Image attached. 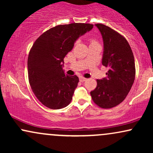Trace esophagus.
<instances>
[{
  "mask_svg": "<svg viewBox=\"0 0 153 153\" xmlns=\"http://www.w3.org/2000/svg\"><path fill=\"white\" fill-rule=\"evenodd\" d=\"M87 79L86 78H83V77H81V78H80V82H85V80H86Z\"/></svg>",
  "mask_w": 153,
  "mask_h": 153,
  "instance_id": "esophagus-1",
  "label": "esophagus"
}]
</instances>
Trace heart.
<instances>
[{"instance_id": "1", "label": "heart", "mask_w": 153, "mask_h": 153, "mask_svg": "<svg viewBox=\"0 0 153 153\" xmlns=\"http://www.w3.org/2000/svg\"><path fill=\"white\" fill-rule=\"evenodd\" d=\"M90 44H91V45H94V44H99V43H98V42L96 41L95 39H90Z\"/></svg>"}]
</instances>
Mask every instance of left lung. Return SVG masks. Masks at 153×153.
Instances as JSON below:
<instances>
[{
  "mask_svg": "<svg viewBox=\"0 0 153 153\" xmlns=\"http://www.w3.org/2000/svg\"><path fill=\"white\" fill-rule=\"evenodd\" d=\"M103 40L102 65L108 68L106 78L97 80V86L91 92L93 101L103 108L117 106L125 99L135 78V63L127 40L104 24H95Z\"/></svg>",
  "mask_w": 153,
  "mask_h": 153,
  "instance_id": "left-lung-1",
  "label": "left lung"
}]
</instances>
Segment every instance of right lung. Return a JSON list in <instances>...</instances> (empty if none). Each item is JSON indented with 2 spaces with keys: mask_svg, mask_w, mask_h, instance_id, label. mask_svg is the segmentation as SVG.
<instances>
[{
  "mask_svg": "<svg viewBox=\"0 0 153 153\" xmlns=\"http://www.w3.org/2000/svg\"><path fill=\"white\" fill-rule=\"evenodd\" d=\"M93 27L82 23L56 26L33 44L28 57V77L31 90L44 106L59 109L71 102L79 79L65 74L62 63L77 39Z\"/></svg>",
  "mask_w": 153,
  "mask_h": 153,
  "instance_id": "right-lung-1",
  "label": "right lung"
}]
</instances>
